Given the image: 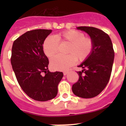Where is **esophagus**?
Returning <instances> with one entry per match:
<instances>
[{"instance_id":"34e87169","label":"esophagus","mask_w":126,"mask_h":126,"mask_svg":"<svg viewBox=\"0 0 126 126\" xmlns=\"http://www.w3.org/2000/svg\"><path fill=\"white\" fill-rule=\"evenodd\" d=\"M68 72H69V71H64V72H63V74H64V76H66V75L68 74Z\"/></svg>"}]
</instances>
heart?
<instances>
[{
  "label": "heart",
  "mask_w": 126,
  "mask_h": 126,
  "mask_svg": "<svg viewBox=\"0 0 126 126\" xmlns=\"http://www.w3.org/2000/svg\"><path fill=\"white\" fill-rule=\"evenodd\" d=\"M59 43L68 44L66 53L68 55H57L50 61L51 67L55 70L66 71L76 62L86 60L92 53L94 47L91 38L85 36L82 32L69 30L59 33L55 38L49 36L43 44V52L47 57L51 58L57 53Z\"/></svg>",
  "instance_id": "b5f03b06"
}]
</instances>
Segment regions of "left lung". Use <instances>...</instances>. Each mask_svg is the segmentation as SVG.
Returning <instances> with one entry per match:
<instances>
[{
  "label": "left lung",
  "instance_id": "8db88e82",
  "mask_svg": "<svg viewBox=\"0 0 126 126\" xmlns=\"http://www.w3.org/2000/svg\"><path fill=\"white\" fill-rule=\"evenodd\" d=\"M87 33L94 43L90 57L78 67L83 68L77 73L78 81L72 85L73 93L82 98H92L99 94L109 83L111 76L115 52L109 35L93 27H78Z\"/></svg>",
  "mask_w": 126,
  "mask_h": 126
}]
</instances>
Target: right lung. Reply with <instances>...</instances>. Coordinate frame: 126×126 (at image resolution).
Returning a JSON list of instances; mask_svg holds the SVG:
<instances>
[{"label":"right lung","mask_w":126,"mask_h":126,"mask_svg":"<svg viewBox=\"0 0 126 126\" xmlns=\"http://www.w3.org/2000/svg\"><path fill=\"white\" fill-rule=\"evenodd\" d=\"M51 32L30 30L13 44L11 63L16 79L25 93L35 101H47L55 97L63 76L62 72L48 70L49 60L43 52V44Z\"/></svg>","instance_id":"right-lung-1"}]
</instances>
